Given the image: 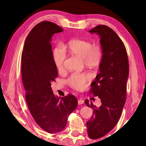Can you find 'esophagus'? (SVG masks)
I'll return each mask as SVG.
<instances>
[{"mask_svg":"<svg viewBox=\"0 0 146 146\" xmlns=\"http://www.w3.org/2000/svg\"><path fill=\"white\" fill-rule=\"evenodd\" d=\"M78 104H79V105H82V104H84V100H82V99H79V100H78Z\"/></svg>","mask_w":146,"mask_h":146,"instance_id":"obj_1","label":"esophagus"}]
</instances>
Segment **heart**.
<instances>
[{"label": "heart", "mask_w": 146, "mask_h": 146, "mask_svg": "<svg viewBox=\"0 0 146 146\" xmlns=\"http://www.w3.org/2000/svg\"><path fill=\"white\" fill-rule=\"evenodd\" d=\"M65 50L70 54L82 58L83 63L86 66L96 68L98 66L103 60L104 52L100 44H92L87 39H73L64 45ZM52 57L56 67L58 71L64 68L66 55L60 48H55L52 51ZM90 78V75L87 73L73 74L67 80V83L71 87L83 90L85 88L86 82Z\"/></svg>", "instance_id": "1"}]
</instances>
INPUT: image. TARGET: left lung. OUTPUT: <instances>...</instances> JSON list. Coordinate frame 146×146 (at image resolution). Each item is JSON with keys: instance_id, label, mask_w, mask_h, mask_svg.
<instances>
[{"instance_id": "1", "label": "left lung", "mask_w": 146, "mask_h": 146, "mask_svg": "<svg viewBox=\"0 0 146 146\" xmlns=\"http://www.w3.org/2000/svg\"><path fill=\"white\" fill-rule=\"evenodd\" d=\"M89 32L100 36L104 52L99 73L91 83L90 90V94L99 97L102 105L97 107L88 100L85 101L94 112L86 122L88 135L90 139H97L111 131L121 117L126 100L129 66L124 44L113 29L98 25Z\"/></svg>"}]
</instances>
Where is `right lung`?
<instances>
[{
	"mask_svg": "<svg viewBox=\"0 0 146 146\" xmlns=\"http://www.w3.org/2000/svg\"><path fill=\"white\" fill-rule=\"evenodd\" d=\"M62 31L51 22L38 23L27 35L21 56L22 80L30 113L37 124L50 134L63 131L68 115L78 105L74 95L58 98L51 87L58 75L51 41L54 34Z\"/></svg>",
	"mask_w": 146,
	"mask_h": 146,
	"instance_id": "1",
	"label": "right lung"
}]
</instances>
